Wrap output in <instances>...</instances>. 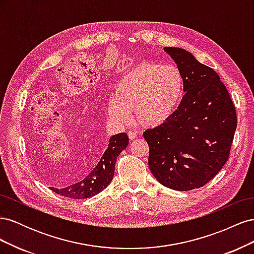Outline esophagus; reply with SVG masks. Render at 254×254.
<instances>
[{"label": "esophagus", "mask_w": 254, "mask_h": 254, "mask_svg": "<svg viewBox=\"0 0 254 254\" xmlns=\"http://www.w3.org/2000/svg\"><path fill=\"white\" fill-rule=\"evenodd\" d=\"M128 137H129V140H134V139H136V136H137V134H136V132H133V131H128Z\"/></svg>", "instance_id": "1"}]
</instances>
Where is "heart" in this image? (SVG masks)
<instances>
[{
  "label": "heart",
  "instance_id": "b5f03b06",
  "mask_svg": "<svg viewBox=\"0 0 254 254\" xmlns=\"http://www.w3.org/2000/svg\"><path fill=\"white\" fill-rule=\"evenodd\" d=\"M184 92V78L172 64L142 63L122 77L107 111L115 125H124L129 113L144 128H156L172 118Z\"/></svg>",
  "mask_w": 254,
  "mask_h": 254
}]
</instances>
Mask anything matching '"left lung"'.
I'll use <instances>...</instances> for the list:
<instances>
[{
  "label": "left lung",
  "instance_id": "obj_1",
  "mask_svg": "<svg viewBox=\"0 0 254 254\" xmlns=\"http://www.w3.org/2000/svg\"><path fill=\"white\" fill-rule=\"evenodd\" d=\"M184 78L181 103L164 124L148 129V166L175 190L199 189L228 161L237 126L235 107L219 75L180 48H164Z\"/></svg>",
  "mask_w": 254,
  "mask_h": 254
}]
</instances>
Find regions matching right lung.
I'll use <instances>...</instances> for the list:
<instances>
[{
  "instance_id": "obj_1",
  "label": "right lung",
  "mask_w": 254,
  "mask_h": 254,
  "mask_svg": "<svg viewBox=\"0 0 254 254\" xmlns=\"http://www.w3.org/2000/svg\"><path fill=\"white\" fill-rule=\"evenodd\" d=\"M44 136L45 139L43 142H41V145H44V142L47 140V134H44ZM128 142L129 139L125 132L112 135L109 140L108 147L105 149L103 156L99 157V159L93 162V164L84 167V171H82V174L79 175L78 178H76L71 183L65 184V186H59V183L56 180L52 181L50 179L49 181L51 183L55 184V187L50 189L61 196L73 199H87L101 193L112 181L117 158L122 150H124L127 147ZM96 146L97 143L95 142H92L90 144L89 149L87 150L89 155L96 149ZM34 147L36 148L35 153L38 158V162L45 156H48L44 151L43 146L35 145Z\"/></svg>"
}]
</instances>
